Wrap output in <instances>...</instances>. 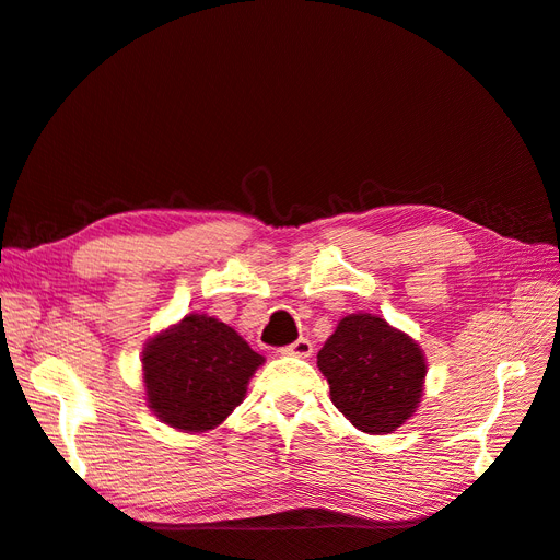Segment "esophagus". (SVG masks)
Returning a JSON list of instances; mask_svg holds the SVG:
<instances>
[{
    "mask_svg": "<svg viewBox=\"0 0 560 560\" xmlns=\"http://www.w3.org/2000/svg\"><path fill=\"white\" fill-rule=\"evenodd\" d=\"M280 352L282 354H292V358H311V354H313V343L308 341V338H299V341L282 348Z\"/></svg>",
    "mask_w": 560,
    "mask_h": 560,
    "instance_id": "esophagus-1",
    "label": "esophagus"
}]
</instances>
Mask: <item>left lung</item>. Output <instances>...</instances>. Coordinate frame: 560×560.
<instances>
[{
	"label": "left lung",
	"mask_w": 560,
	"mask_h": 560,
	"mask_svg": "<svg viewBox=\"0 0 560 560\" xmlns=\"http://www.w3.org/2000/svg\"><path fill=\"white\" fill-rule=\"evenodd\" d=\"M317 366L336 409L366 434L401 428L418 411L428 376L425 352L413 338L371 313L338 322Z\"/></svg>",
	"instance_id": "8db88e82"
}]
</instances>
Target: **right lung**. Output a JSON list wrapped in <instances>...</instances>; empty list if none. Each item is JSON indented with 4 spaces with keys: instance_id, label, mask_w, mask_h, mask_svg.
<instances>
[{
    "instance_id": "1",
    "label": "right lung",
    "mask_w": 560,
    "mask_h": 560,
    "mask_svg": "<svg viewBox=\"0 0 560 560\" xmlns=\"http://www.w3.org/2000/svg\"><path fill=\"white\" fill-rule=\"evenodd\" d=\"M264 362L226 322L189 313L144 343L147 406L179 432H210L243 404Z\"/></svg>"
}]
</instances>
